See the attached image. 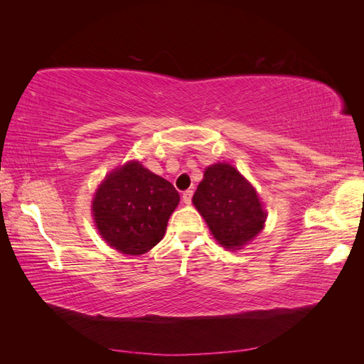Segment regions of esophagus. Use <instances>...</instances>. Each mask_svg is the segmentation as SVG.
<instances>
[{"instance_id":"esophagus-1","label":"esophagus","mask_w":364,"mask_h":364,"mask_svg":"<svg viewBox=\"0 0 364 364\" xmlns=\"http://www.w3.org/2000/svg\"><path fill=\"white\" fill-rule=\"evenodd\" d=\"M192 196H194V192H192V191H184L183 192V202L189 205L192 202Z\"/></svg>"}]
</instances>
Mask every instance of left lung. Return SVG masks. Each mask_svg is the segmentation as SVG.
Instances as JSON below:
<instances>
[{"instance_id": "obj_1", "label": "left lung", "mask_w": 364, "mask_h": 364, "mask_svg": "<svg viewBox=\"0 0 364 364\" xmlns=\"http://www.w3.org/2000/svg\"><path fill=\"white\" fill-rule=\"evenodd\" d=\"M192 202L225 249H241L264 227L266 213L257 191L230 164L208 167Z\"/></svg>"}]
</instances>
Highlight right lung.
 <instances>
[{
  "instance_id": "add662e5",
  "label": "right lung",
  "mask_w": 364,
  "mask_h": 364,
  "mask_svg": "<svg viewBox=\"0 0 364 364\" xmlns=\"http://www.w3.org/2000/svg\"><path fill=\"white\" fill-rule=\"evenodd\" d=\"M178 202L173 184L131 161L100 184L92 211L107 244L122 253L142 255L164 237Z\"/></svg>"
}]
</instances>
